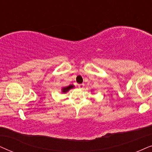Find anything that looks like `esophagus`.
<instances>
[{
  "label": "esophagus",
  "mask_w": 152,
  "mask_h": 152,
  "mask_svg": "<svg viewBox=\"0 0 152 152\" xmlns=\"http://www.w3.org/2000/svg\"><path fill=\"white\" fill-rule=\"evenodd\" d=\"M78 88H79L80 89H83V88H84V84H83V83H82V84H78Z\"/></svg>",
  "instance_id": "1"
}]
</instances>
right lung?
<instances>
[{
	"mask_svg": "<svg viewBox=\"0 0 152 152\" xmlns=\"http://www.w3.org/2000/svg\"><path fill=\"white\" fill-rule=\"evenodd\" d=\"M74 88V86H73V85H69V86L65 87V88H62V93H66L69 90H70V89Z\"/></svg>",
	"mask_w": 152,
	"mask_h": 152,
	"instance_id": "obj_1",
	"label": "right lung"
}]
</instances>
